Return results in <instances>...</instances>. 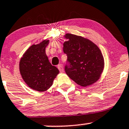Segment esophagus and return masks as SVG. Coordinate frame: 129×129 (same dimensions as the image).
<instances>
[{
    "mask_svg": "<svg viewBox=\"0 0 129 129\" xmlns=\"http://www.w3.org/2000/svg\"><path fill=\"white\" fill-rule=\"evenodd\" d=\"M58 69L60 71V72H63V65L62 64H59L57 66Z\"/></svg>",
    "mask_w": 129,
    "mask_h": 129,
    "instance_id": "esophagus-1",
    "label": "esophagus"
}]
</instances>
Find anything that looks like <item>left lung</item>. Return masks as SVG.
Here are the masks:
<instances>
[{
    "label": "left lung",
    "mask_w": 129,
    "mask_h": 129,
    "mask_svg": "<svg viewBox=\"0 0 129 129\" xmlns=\"http://www.w3.org/2000/svg\"><path fill=\"white\" fill-rule=\"evenodd\" d=\"M68 41L63 50L67 56L65 71L72 80L81 86H90L100 78L104 70V59L95 44L81 36L66 34Z\"/></svg>",
    "instance_id": "obj_1"
}]
</instances>
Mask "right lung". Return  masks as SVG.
I'll use <instances>...</instances> for the list:
<instances>
[{"label":"right lung","instance_id":"add662e5","mask_svg":"<svg viewBox=\"0 0 129 129\" xmlns=\"http://www.w3.org/2000/svg\"><path fill=\"white\" fill-rule=\"evenodd\" d=\"M48 43V40H45L32 45L19 62V71L23 80L29 87L39 92L48 89L59 72L51 64L46 54L45 48Z\"/></svg>","mask_w":129,"mask_h":129}]
</instances>
